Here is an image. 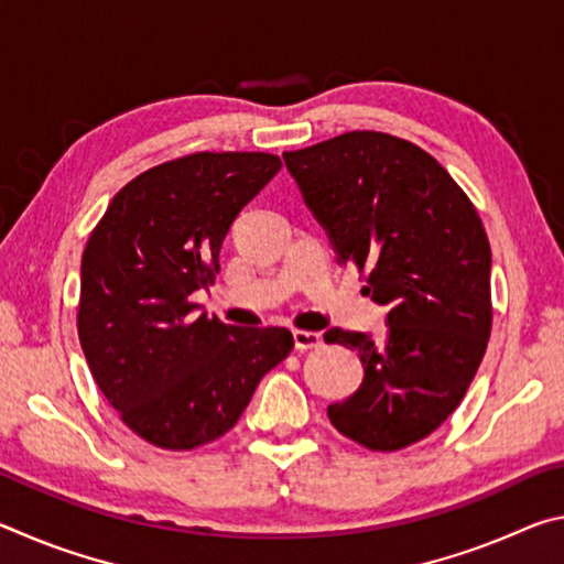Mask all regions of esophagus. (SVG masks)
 <instances>
[{"label":"esophagus","mask_w":564,"mask_h":564,"mask_svg":"<svg viewBox=\"0 0 564 564\" xmlns=\"http://www.w3.org/2000/svg\"><path fill=\"white\" fill-rule=\"evenodd\" d=\"M293 343H295V350H311V348H318L323 338L321 333L316 330H293Z\"/></svg>","instance_id":"obj_1"}]
</instances>
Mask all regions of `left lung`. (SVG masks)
Segmentation results:
<instances>
[{
	"instance_id": "left-lung-1",
	"label": "left lung",
	"mask_w": 564,
	"mask_h": 564,
	"mask_svg": "<svg viewBox=\"0 0 564 564\" xmlns=\"http://www.w3.org/2000/svg\"><path fill=\"white\" fill-rule=\"evenodd\" d=\"M303 202L356 265L388 333L330 328L358 350L360 388L328 405L333 427L393 453L437 431L470 388L492 328L490 241L465 191L437 161L383 131H348L285 151Z\"/></svg>"
}]
</instances>
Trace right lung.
I'll return each instance as SVG.
<instances>
[{
  "label": "right lung",
  "mask_w": 564,
  "mask_h": 564,
  "mask_svg": "<svg viewBox=\"0 0 564 564\" xmlns=\"http://www.w3.org/2000/svg\"><path fill=\"white\" fill-rule=\"evenodd\" d=\"M263 151H198L144 171L111 198L82 256V350L129 431L194 451L238 423L261 378L293 350L285 328L196 316L238 212L279 174Z\"/></svg>",
  "instance_id": "right-lung-1"
}]
</instances>
